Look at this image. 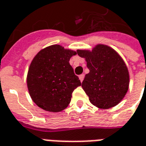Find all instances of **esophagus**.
<instances>
[{
	"mask_svg": "<svg viewBox=\"0 0 146 146\" xmlns=\"http://www.w3.org/2000/svg\"><path fill=\"white\" fill-rule=\"evenodd\" d=\"M84 77H85L84 74H80V75H79V79H80L81 82H82V81H83L84 79Z\"/></svg>",
	"mask_w": 146,
	"mask_h": 146,
	"instance_id": "obj_1",
	"label": "esophagus"
}]
</instances>
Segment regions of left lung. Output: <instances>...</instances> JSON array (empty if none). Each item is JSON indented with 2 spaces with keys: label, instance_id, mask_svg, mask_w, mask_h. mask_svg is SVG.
Returning a JSON list of instances; mask_svg holds the SVG:
<instances>
[{
  "label": "left lung",
  "instance_id": "8db88e82",
  "mask_svg": "<svg viewBox=\"0 0 146 146\" xmlns=\"http://www.w3.org/2000/svg\"><path fill=\"white\" fill-rule=\"evenodd\" d=\"M77 54L86 59L89 69L82 87L90 103L100 109L117 105L129 86V72L117 52L107 45L98 44L92 50H78Z\"/></svg>",
  "mask_w": 146,
  "mask_h": 146
}]
</instances>
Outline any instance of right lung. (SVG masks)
<instances>
[{"label": "right lung", "mask_w": 146, "mask_h": 146, "mask_svg": "<svg viewBox=\"0 0 146 146\" xmlns=\"http://www.w3.org/2000/svg\"><path fill=\"white\" fill-rule=\"evenodd\" d=\"M75 54V51L56 44L42 49L34 57L26 80L29 95L38 107L57 113L68 106L73 91L81 86L69 64Z\"/></svg>", "instance_id": "1"}]
</instances>
